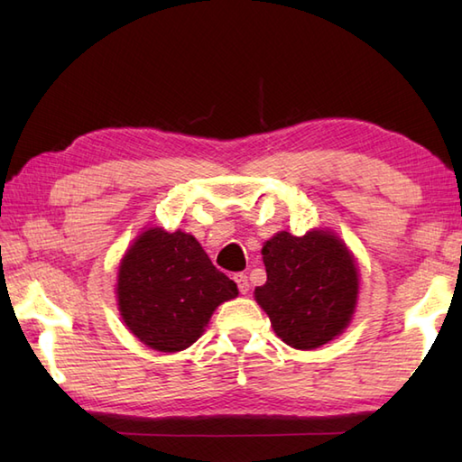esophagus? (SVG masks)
<instances>
[{
  "label": "esophagus",
  "mask_w": 462,
  "mask_h": 462,
  "mask_svg": "<svg viewBox=\"0 0 462 462\" xmlns=\"http://www.w3.org/2000/svg\"><path fill=\"white\" fill-rule=\"evenodd\" d=\"M234 282L238 283V290H240L242 293H248V291H250V282H248L246 273H236V276H234Z\"/></svg>",
  "instance_id": "esophagus-1"
}]
</instances>
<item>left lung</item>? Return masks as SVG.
I'll use <instances>...</instances> for the list:
<instances>
[{
    "instance_id": "left-lung-1",
    "label": "left lung",
    "mask_w": 462,
    "mask_h": 462,
    "mask_svg": "<svg viewBox=\"0 0 462 462\" xmlns=\"http://www.w3.org/2000/svg\"><path fill=\"white\" fill-rule=\"evenodd\" d=\"M268 280L254 290L276 336L293 349H318L341 336L359 296V268L336 232H278L263 242Z\"/></svg>"
}]
</instances>
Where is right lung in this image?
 Segmentation results:
<instances>
[{
	"instance_id": "obj_1",
	"label": "right lung",
	"mask_w": 462,
	"mask_h": 462,
	"mask_svg": "<svg viewBox=\"0 0 462 462\" xmlns=\"http://www.w3.org/2000/svg\"><path fill=\"white\" fill-rule=\"evenodd\" d=\"M116 306L133 336L162 353L199 339L214 310L238 286L214 268L192 234L146 228L126 248L116 272Z\"/></svg>"
}]
</instances>
